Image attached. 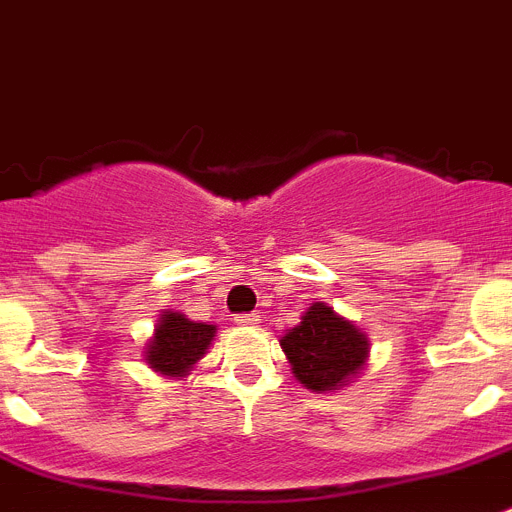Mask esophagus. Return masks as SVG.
Returning a JSON list of instances; mask_svg holds the SVG:
<instances>
[{"label": "esophagus", "instance_id": "esophagus-1", "mask_svg": "<svg viewBox=\"0 0 512 512\" xmlns=\"http://www.w3.org/2000/svg\"><path fill=\"white\" fill-rule=\"evenodd\" d=\"M234 322L236 325H257V322H260V315H257V312H247V315H236Z\"/></svg>", "mask_w": 512, "mask_h": 512}]
</instances>
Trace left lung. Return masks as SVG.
<instances>
[{
    "instance_id": "8db88e82",
    "label": "left lung",
    "mask_w": 512,
    "mask_h": 512,
    "mask_svg": "<svg viewBox=\"0 0 512 512\" xmlns=\"http://www.w3.org/2000/svg\"><path fill=\"white\" fill-rule=\"evenodd\" d=\"M367 338L328 304H312L302 322L281 338L291 369L309 390H338L367 362Z\"/></svg>"
}]
</instances>
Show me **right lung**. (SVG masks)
I'll return each instance as SVG.
<instances>
[{
	"label": "right lung",
	"instance_id": "1",
	"mask_svg": "<svg viewBox=\"0 0 512 512\" xmlns=\"http://www.w3.org/2000/svg\"><path fill=\"white\" fill-rule=\"evenodd\" d=\"M213 336L216 325L192 322L179 312H166L156 325V336L148 343L145 359L161 375L182 377L190 372L192 364L203 359Z\"/></svg>",
	"mask_w": 512,
	"mask_h": 512
}]
</instances>
